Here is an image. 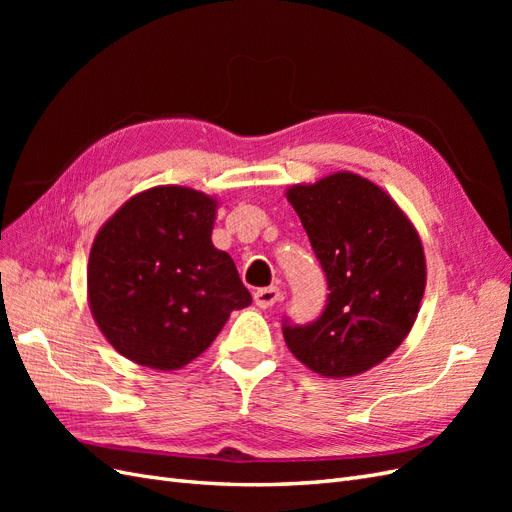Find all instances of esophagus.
I'll list each match as a JSON object with an SVG mask.
<instances>
[{"label": "esophagus", "instance_id": "34e87169", "mask_svg": "<svg viewBox=\"0 0 512 512\" xmlns=\"http://www.w3.org/2000/svg\"><path fill=\"white\" fill-rule=\"evenodd\" d=\"M280 297H282V292H280V288H277V286L258 288L254 292V303L258 307H262V309H267V307H271V305H275L277 301H280Z\"/></svg>", "mask_w": 512, "mask_h": 512}]
</instances>
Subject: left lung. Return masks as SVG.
I'll return each instance as SVG.
<instances>
[{"label":"left lung","instance_id":"8db88e82","mask_svg":"<svg viewBox=\"0 0 512 512\" xmlns=\"http://www.w3.org/2000/svg\"><path fill=\"white\" fill-rule=\"evenodd\" d=\"M327 275L312 324L284 322L288 350L324 378L376 367L408 337L427 284L423 243L380 185L350 170L286 190Z\"/></svg>","mask_w":512,"mask_h":512}]
</instances>
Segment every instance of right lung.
Instances as JSON below:
<instances>
[{
  "mask_svg": "<svg viewBox=\"0 0 512 512\" xmlns=\"http://www.w3.org/2000/svg\"><path fill=\"white\" fill-rule=\"evenodd\" d=\"M215 213L209 194L158 185L126 200L98 230L87 301L126 359L181 369L211 346L230 312L252 303L235 260L211 241Z\"/></svg>",
  "mask_w": 512,
  "mask_h": 512,
  "instance_id": "add662e5",
  "label": "right lung"
}]
</instances>
